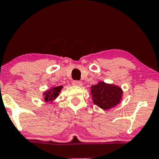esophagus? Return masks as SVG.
Segmentation results:
<instances>
[{
  "mask_svg": "<svg viewBox=\"0 0 159 159\" xmlns=\"http://www.w3.org/2000/svg\"><path fill=\"white\" fill-rule=\"evenodd\" d=\"M72 84L74 86H78V87H81V86H83V84H82L81 81H72Z\"/></svg>",
  "mask_w": 159,
  "mask_h": 159,
  "instance_id": "esophagus-1",
  "label": "esophagus"
}]
</instances>
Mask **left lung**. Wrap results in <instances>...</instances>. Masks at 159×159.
Wrapping results in <instances>:
<instances>
[{"label": "left lung", "instance_id": "8db88e82", "mask_svg": "<svg viewBox=\"0 0 159 159\" xmlns=\"http://www.w3.org/2000/svg\"><path fill=\"white\" fill-rule=\"evenodd\" d=\"M90 94L95 105L103 110H109L121 102L123 90L119 86L99 81L91 86Z\"/></svg>", "mask_w": 159, "mask_h": 159}]
</instances>
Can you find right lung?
I'll return each mask as SVG.
<instances>
[{
    "mask_svg": "<svg viewBox=\"0 0 159 159\" xmlns=\"http://www.w3.org/2000/svg\"><path fill=\"white\" fill-rule=\"evenodd\" d=\"M62 89H63V86H57V87H52L45 90L43 93L44 101L46 103H52L58 97Z\"/></svg>",
    "mask_w": 159,
    "mask_h": 159,
    "instance_id": "obj_1",
    "label": "right lung"
}]
</instances>
